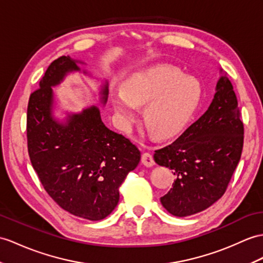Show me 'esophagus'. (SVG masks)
Wrapping results in <instances>:
<instances>
[{
    "label": "esophagus",
    "mask_w": 263,
    "mask_h": 263,
    "mask_svg": "<svg viewBox=\"0 0 263 263\" xmlns=\"http://www.w3.org/2000/svg\"><path fill=\"white\" fill-rule=\"evenodd\" d=\"M141 162L144 164L145 167H152L155 164L154 157H152L151 154H148V152H144L141 156Z\"/></svg>",
    "instance_id": "esophagus-1"
}]
</instances>
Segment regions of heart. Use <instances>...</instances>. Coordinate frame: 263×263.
Masks as SVG:
<instances>
[{
	"label": "heart",
	"instance_id": "b5f03b06",
	"mask_svg": "<svg viewBox=\"0 0 263 263\" xmlns=\"http://www.w3.org/2000/svg\"><path fill=\"white\" fill-rule=\"evenodd\" d=\"M199 99V84L168 65L134 72L123 84V89L112 93L114 109L124 126L136 121V105H145V127L157 139H168L179 133L197 107Z\"/></svg>",
	"mask_w": 263,
	"mask_h": 263
}]
</instances>
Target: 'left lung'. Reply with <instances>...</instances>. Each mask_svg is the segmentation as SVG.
<instances>
[{"instance_id": "1", "label": "left lung", "mask_w": 263, "mask_h": 263, "mask_svg": "<svg viewBox=\"0 0 263 263\" xmlns=\"http://www.w3.org/2000/svg\"><path fill=\"white\" fill-rule=\"evenodd\" d=\"M244 126L232 83L219 78L209 109L175 141L156 150L155 161L174 170L173 188L160 198L178 217L209 209L227 192L241 159Z\"/></svg>"}]
</instances>
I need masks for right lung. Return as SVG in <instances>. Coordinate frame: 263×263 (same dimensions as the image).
Returning <instances> with one entry per match:
<instances>
[{
	"label": "right lung",
	"mask_w": 263,
	"mask_h": 263,
	"mask_svg": "<svg viewBox=\"0 0 263 263\" xmlns=\"http://www.w3.org/2000/svg\"><path fill=\"white\" fill-rule=\"evenodd\" d=\"M76 63L69 56L53 60L30 95L28 152L45 191L63 210L100 221L117 207L119 188L141 156L129 139L105 126L96 106L70 115L65 124L53 120L51 86L79 70ZM101 94L106 103L107 84Z\"/></svg>",
	"instance_id": "add662e5"
}]
</instances>
